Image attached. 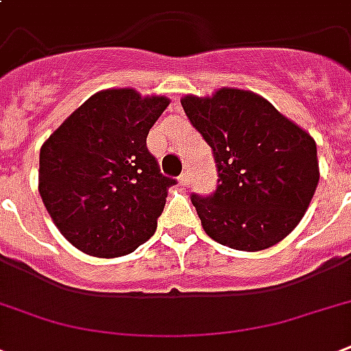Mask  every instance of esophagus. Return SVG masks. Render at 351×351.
<instances>
[{
    "label": "esophagus",
    "instance_id": "obj_1",
    "mask_svg": "<svg viewBox=\"0 0 351 351\" xmlns=\"http://www.w3.org/2000/svg\"><path fill=\"white\" fill-rule=\"evenodd\" d=\"M178 184H180L182 187L189 186V175H187V173H184V175H182L180 178H178Z\"/></svg>",
    "mask_w": 351,
    "mask_h": 351
}]
</instances>
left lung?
Listing matches in <instances>:
<instances>
[{"label": "left lung", "instance_id": "obj_1", "mask_svg": "<svg viewBox=\"0 0 351 351\" xmlns=\"http://www.w3.org/2000/svg\"><path fill=\"white\" fill-rule=\"evenodd\" d=\"M180 104L219 167L213 197H191L204 231L239 251L286 239L321 176L313 136L253 90L222 87L211 96H182Z\"/></svg>", "mask_w": 351, "mask_h": 351}]
</instances>
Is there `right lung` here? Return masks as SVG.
I'll use <instances>...</instances> for the list:
<instances>
[{"instance_id":"right-lung-1","label":"right lung","mask_w":351,"mask_h":351,"mask_svg":"<svg viewBox=\"0 0 351 351\" xmlns=\"http://www.w3.org/2000/svg\"><path fill=\"white\" fill-rule=\"evenodd\" d=\"M169 101L132 87L104 89L43 142L38 191L74 247L114 258L154 234L175 180L160 175L145 140Z\"/></svg>"}]
</instances>
